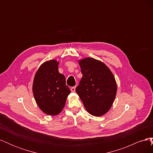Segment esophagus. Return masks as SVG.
<instances>
[{
  "label": "esophagus",
  "mask_w": 153,
  "mask_h": 153,
  "mask_svg": "<svg viewBox=\"0 0 153 153\" xmlns=\"http://www.w3.org/2000/svg\"><path fill=\"white\" fill-rule=\"evenodd\" d=\"M75 89H76V86L72 87L71 88V92H75Z\"/></svg>",
  "instance_id": "esophagus-1"
}]
</instances>
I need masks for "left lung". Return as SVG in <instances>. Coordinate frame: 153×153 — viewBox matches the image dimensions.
I'll list each match as a JSON object with an SVG mask.
<instances>
[{
    "instance_id": "1",
    "label": "left lung",
    "mask_w": 153,
    "mask_h": 153,
    "mask_svg": "<svg viewBox=\"0 0 153 153\" xmlns=\"http://www.w3.org/2000/svg\"><path fill=\"white\" fill-rule=\"evenodd\" d=\"M83 75L76 92L85 109L94 116L105 114L112 106L117 92V84L110 69L92 58L79 61Z\"/></svg>"
}]
</instances>
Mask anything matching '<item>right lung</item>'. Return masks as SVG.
Masks as SVG:
<instances>
[{
    "mask_svg": "<svg viewBox=\"0 0 153 153\" xmlns=\"http://www.w3.org/2000/svg\"><path fill=\"white\" fill-rule=\"evenodd\" d=\"M59 62L50 60L37 71L32 85L36 103L46 114L56 115L61 112L71 91L66 78L58 71Z\"/></svg>",
    "mask_w": 153,
    "mask_h": 153,
    "instance_id": "1",
    "label": "right lung"
}]
</instances>
